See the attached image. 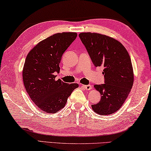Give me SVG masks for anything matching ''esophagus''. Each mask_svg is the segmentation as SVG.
<instances>
[{"mask_svg": "<svg viewBox=\"0 0 151 151\" xmlns=\"http://www.w3.org/2000/svg\"><path fill=\"white\" fill-rule=\"evenodd\" d=\"M83 86L84 88V89L86 90H90L92 89V86H91V85H90V84H88V85H83Z\"/></svg>", "mask_w": 151, "mask_h": 151, "instance_id": "obj_1", "label": "esophagus"}]
</instances>
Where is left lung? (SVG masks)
<instances>
[{"label":"left lung","mask_w":151,"mask_h":151,"mask_svg":"<svg viewBox=\"0 0 151 151\" xmlns=\"http://www.w3.org/2000/svg\"><path fill=\"white\" fill-rule=\"evenodd\" d=\"M79 37L96 67L102 66L104 84H95L101 99L92 105L100 115L114 114L127 99L133 84V70L127 51L114 38L97 33H81Z\"/></svg>","instance_id":"1"}]
</instances>
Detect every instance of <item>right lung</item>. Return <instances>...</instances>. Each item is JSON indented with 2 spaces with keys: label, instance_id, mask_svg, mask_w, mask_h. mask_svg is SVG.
Here are the masks:
<instances>
[{
  "label": "right lung",
  "instance_id": "right-lung-1",
  "mask_svg": "<svg viewBox=\"0 0 151 151\" xmlns=\"http://www.w3.org/2000/svg\"><path fill=\"white\" fill-rule=\"evenodd\" d=\"M77 36L75 32L57 33L40 42L29 52L22 76L30 98L42 111L55 114L63 108L68 98L78 84L58 79L63 54Z\"/></svg>",
  "mask_w": 151,
  "mask_h": 151
}]
</instances>
